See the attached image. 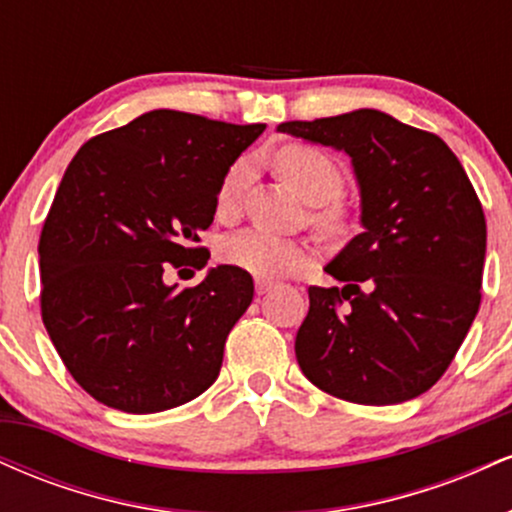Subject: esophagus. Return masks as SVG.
Returning a JSON list of instances; mask_svg holds the SVG:
<instances>
[{
    "instance_id": "34e87169",
    "label": "esophagus",
    "mask_w": 512,
    "mask_h": 512,
    "mask_svg": "<svg viewBox=\"0 0 512 512\" xmlns=\"http://www.w3.org/2000/svg\"><path fill=\"white\" fill-rule=\"evenodd\" d=\"M274 281H269V279H257L255 281V291H257V296H264V293H269L274 289Z\"/></svg>"
}]
</instances>
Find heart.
Listing matches in <instances>:
<instances>
[{"instance_id": "b5f03b06", "label": "heart", "mask_w": 512, "mask_h": 512, "mask_svg": "<svg viewBox=\"0 0 512 512\" xmlns=\"http://www.w3.org/2000/svg\"><path fill=\"white\" fill-rule=\"evenodd\" d=\"M276 170L310 204H327L342 195L344 180L339 168L334 166L330 156L310 149V146L293 144L281 149L276 154ZM248 173V158H240L226 170L219 192H216L219 214H231L236 209ZM337 219V209L317 211V221L327 223V226L337 223ZM310 252H313V248L305 240L281 238L269 231H262V228H248V231H240L236 236L223 240L221 260L252 276H281L308 262Z\"/></svg>"}]
</instances>
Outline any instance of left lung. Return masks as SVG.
Returning a JSON list of instances; mask_svg holds the SVG:
<instances>
[{"instance_id": "left-lung-1", "label": "left lung", "mask_w": 512, "mask_h": 512, "mask_svg": "<svg viewBox=\"0 0 512 512\" xmlns=\"http://www.w3.org/2000/svg\"><path fill=\"white\" fill-rule=\"evenodd\" d=\"M276 132L351 158L361 228L327 264L342 289L310 286L296 334L303 375L356 404H399L438 383L481 303L484 209L436 134L373 108Z\"/></svg>"}]
</instances>
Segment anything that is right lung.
<instances>
[{
    "instance_id": "obj_1",
    "label": "right lung",
    "mask_w": 512,
    "mask_h": 512,
    "mask_svg": "<svg viewBox=\"0 0 512 512\" xmlns=\"http://www.w3.org/2000/svg\"><path fill=\"white\" fill-rule=\"evenodd\" d=\"M267 125L151 110L76 151L40 233V310L72 378L98 402L154 414L219 378L252 276L211 267L192 289L163 264L202 269L216 192ZM190 272V269H187Z\"/></svg>"
}]
</instances>
